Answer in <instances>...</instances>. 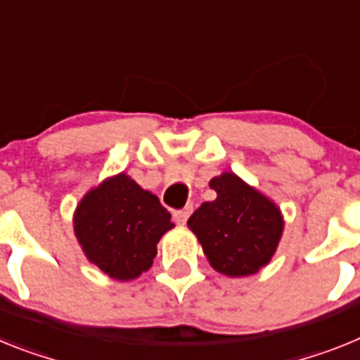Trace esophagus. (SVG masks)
Here are the masks:
<instances>
[{
  "instance_id": "1",
  "label": "esophagus",
  "mask_w": 360,
  "mask_h": 360,
  "mask_svg": "<svg viewBox=\"0 0 360 360\" xmlns=\"http://www.w3.org/2000/svg\"><path fill=\"white\" fill-rule=\"evenodd\" d=\"M193 212V206L188 205V206H184L183 210H176L174 212V221H176L177 224H184L186 223V219L190 217V214Z\"/></svg>"
}]
</instances>
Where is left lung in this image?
<instances>
[{
	"label": "left lung",
	"instance_id": "1",
	"mask_svg": "<svg viewBox=\"0 0 360 360\" xmlns=\"http://www.w3.org/2000/svg\"><path fill=\"white\" fill-rule=\"evenodd\" d=\"M214 201L202 202L188 219L210 266L228 277L257 274L274 257L283 237V212L268 195L223 172L210 181Z\"/></svg>",
	"mask_w": 360,
	"mask_h": 360
}]
</instances>
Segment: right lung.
Here are the masks:
<instances>
[{
  "label": "right lung",
  "instance_id": "1",
  "mask_svg": "<svg viewBox=\"0 0 360 360\" xmlns=\"http://www.w3.org/2000/svg\"><path fill=\"white\" fill-rule=\"evenodd\" d=\"M174 226L158 195L124 172L90 188L74 212V233L85 257L121 283L150 270L158 243Z\"/></svg>",
  "mask_w": 360,
  "mask_h": 360
}]
</instances>
